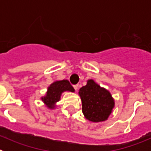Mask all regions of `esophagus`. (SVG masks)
I'll list each match as a JSON object with an SVG mask.
<instances>
[{
    "mask_svg": "<svg viewBox=\"0 0 151 151\" xmlns=\"http://www.w3.org/2000/svg\"><path fill=\"white\" fill-rule=\"evenodd\" d=\"M78 85H73V88H75V90L77 91V89H78Z\"/></svg>",
    "mask_w": 151,
    "mask_h": 151,
    "instance_id": "34e87169",
    "label": "esophagus"
}]
</instances>
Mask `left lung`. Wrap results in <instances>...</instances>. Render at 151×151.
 Segmentation results:
<instances>
[{
  "label": "left lung",
  "mask_w": 151,
  "mask_h": 151,
  "mask_svg": "<svg viewBox=\"0 0 151 151\" xmlns=\"http://www.w3.org/2000/svg\"><path fill=\"white\" fill-rule=\"evenodd\" d=\"M78 94L85 118L95 122L107 119L114 106V101L110 92L91 79L87 85L80 88Z\"/></svg>",
  "instance_id": "1"
}]
</instances>
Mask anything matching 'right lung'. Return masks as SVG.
<instances>
[{
  "mask_svg": "<svg viewBox=\"0 0 151 151\" xmlns=\"http://www.w3.org/2000/svg\"><path fill=\"white\" fill-rule=\"evenodd\" d=\"M65 91H74V88L68 80H62L54 82L50 85L45 97H42V101L49 108H54V104L59 101L62 92Z\"/></svg>",
  "mask_w": 151,
  "mask_h": 151,
  "instance_id": "obj_1",
  "label": "right lung"
}]
</instances>
